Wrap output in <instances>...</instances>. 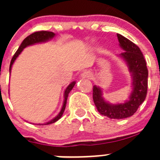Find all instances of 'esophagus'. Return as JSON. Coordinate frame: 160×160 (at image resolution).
<instances>
[{"mask_svg":"<svg viewBox=\"0 0 160 160\" xmlns=\"http://www.w3.org/2000/svg\"><path fill=\"white\" fill-rule=\"evenodd\" d=\"M81 77H83V78H88V79H90V78H91V77H92V73L90 72V71L86 70V71H84V72H83V73L81 74Z\"/></svg>","mask_w":160,"mask_h":160,"instance_id":"obj_1","label":"esophagus"}]
</instances>
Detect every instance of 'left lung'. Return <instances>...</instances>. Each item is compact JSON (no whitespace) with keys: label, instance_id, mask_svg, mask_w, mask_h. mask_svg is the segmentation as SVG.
Wrapping results in <instances>:
<instances>
[{"label":"left lung","instance_id":"8db88e82","mask_svg":"<svg viewBox=\"0 0 160 160\" xmlns=\"http://www.w3.org/2000/svg\"><path fill=\"white\" fill-rule=\"evenodd\" d=\"M119 45L124 50L119 56L126 62L132 77V91L129 100L123 104H111L102 98V90L93 87V100L98 112L111 119L126 118L133 115L146 98L148 90V69L143 54L138 46L118 34Z\"/></svg>","mask_w":160,"mask_h":160}]
</instances>
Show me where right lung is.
<instances>
[{
	"mask_svg": "<svg viewBox=\"0 0 160 160\" xmlns=\"http://www.w3.org/2000/svg\"><path fill=\"white\" fill-rule=\"evenodd\" d=\"M55 35H55V33H53V32H47V31H40V32H34V33L31 34L30 35H28V37H26V38L23 40V42H22L21 46H19L18 49L16 51V52L14 53V55L13 56L12 59H11V63H10V67H9V71L11 72V67H12L13 63H14V62L15 61V59H17L18 56L20 55L21 52H22L23 49H25V48L27 47V46H31V45L35 44V43H39V42H43L49 41V40L52 39V38ZM75 83H76L75 81L72 82V83H71L67 87V89L65 90V92H64L63 104H62V109H61L60 112L59 113V114H58L56 117H55L52 120L46 122V123H45L44 125H49V124L54 123V122H57V121L59 120L61 117H62V114H63L64 111H65L66 104H67V98H68L69 93H70V92L71 91V90L73 88Z\"/></svg>",
	"mask_w": 160,
	"mask_h": 160,
	"instance_id": "1",
	"label": "right lung"
}]
</instances>
